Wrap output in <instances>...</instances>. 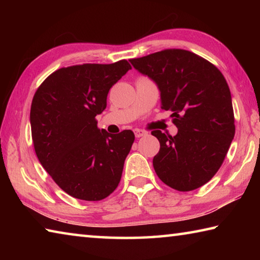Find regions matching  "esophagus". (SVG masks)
I'll list each match as a JSON object with an SVG mask.
<instances>
[{
	"instance_id": "esophagus-1",
	"label": "esophagus",
	"mask_w": 260,
	"mask_h": 260,
	"mask_svg": "<svg viewBox=\"0 0 260 260\" xmlns=\"http://www.w3.org/2000/svg\"><path fill=\"white\" fill-rule=\"evenodd\" d=\"M134 133H135L136 138H142V136L147 135V132H144V131H142V129H139V128H136V129L134 131Z\"/></svg>"
}]
</instances>
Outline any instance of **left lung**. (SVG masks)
Returning a JSON list of instances; mask_svg holds the SVG:
<instances>
[{
  "mask_svg": "<svg viewBox=\"0 0 260 260\" xmlns=\"http://www.w3.org/2000/svg\"><path fill=\"white\" fill-rule=\"evenodd\" d=\"M135 70L156 82L161 109L171 111L175 136L152 131L160 143L155 172L179 191H190L218 172L235 135L230 87L222 73L203 57L165 49L129 59Z\"/></svg>",
  "mask_w": 260,
  "mask_h": 260,
  "instance_id": "left-lung-1",
  "label": "left lung"
}]
</instances>
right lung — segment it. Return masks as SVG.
<instances>
[{
	"label": "right lung",
	"instance_id": "right-lung-1",
	"mask_svg": "<svg viewBox=\"0 0 260 260\" xmlns=\"http://www.w3.org/2000/svg\"><path fill=\"white\" fill-rule=\"evenodd\" d=\"M131 69L126 59L61 68L35 91L29 114L35 153L74 199L101 201L120 182L134 133L110 134L95 117L107 108L110 88Z\"/></svg>",
	"mask_w": 260,
	"mask_h": 260
}]
</instances>
